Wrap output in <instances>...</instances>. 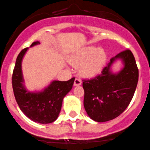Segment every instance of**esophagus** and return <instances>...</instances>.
Segmentation results:
<instances>
[{
  "mask_svg": "<svg viewBox=\"0 0 150 150\" xmlns=\"http://www.w3.org/2000/svg\"><path fill=\"white\" fill-rule=\"evenodd\" d=\"M74 84L75 86H80V85L82 84V81H81V79H79V78H76V79H75V80H74Z\"/></svg>",
  "mask_w": 150,
  "mask_h": 150,
  "instance_id": "esophagus-1",
  "label": "esophagus"
}]
</instances>
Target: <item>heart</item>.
Masks as SVG:
<instances>
[{
  "mask_svg": "<svg viewBox=\"0 0 150 150\" xmlns=\"http://www.w3.org/2000/svg\"><path fill=\"white\" fill-rule=\"evenodd\" d=\"M105 61L103 50L94 47H88L74 56L71 59V64L79 66V72L82 76H93L103 68Z\"/></svg>",
  "mask_w": 150,
  "mask_h": 150,
  "instance_id": "heart-1",
  "label": "heart"
}]
</instances>
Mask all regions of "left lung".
<instances>
[{
	"label": "left lung",
	"instance_id": "8db88e82",
	"mask_svg": "<svg viewBox=\"0 0 150 150\" xmlns=\"http://www.w3.org/2000/svg\"><path fill=\"white\" fill-rule=\"evenodd\" d=\"M116 58L123 59L125 68L119 74H112L110 67ZM110 61L100 74L82 79L85 109L97 122L112 120L123 113L129 105L138 85V68L131 50H123Z\"/></svg>",
	"mask_w": 150,
	"mask_h": 150
}]
</instances>
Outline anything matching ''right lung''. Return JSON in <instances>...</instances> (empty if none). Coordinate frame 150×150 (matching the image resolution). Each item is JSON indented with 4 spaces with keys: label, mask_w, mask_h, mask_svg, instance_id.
Listing matches in <instances>:
<instances>
[{
    "label": "right lung",
    "mask_w": 150,
    "mask_h": 150,
    "mask_svg": "<svg viewBox=\"0 0 150 150\" xmlns=\"http://www.w3.org/2000/svg\"><path fill=\"white\" fill-rule=\"evenodd\" d=\"M35 42L31 46L38 45ZM28 47L20 52L16 59L12 76V89L15 98L22 112L33 121L39 123H50L57 119L61 111L64 96L71 90L75 78L68 81H53L43 91L31 93L23 86L21 61Z\"/></svg>",
    "instance_id": "1"
}]
</instances>
